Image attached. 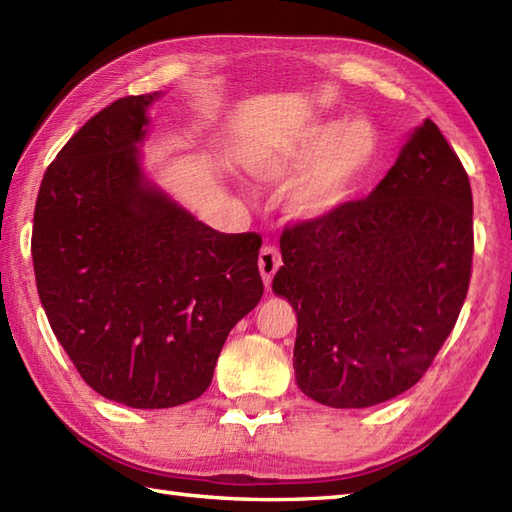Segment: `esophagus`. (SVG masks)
Returning a JSON list of instances; mask_svg holds the SVG:
<instances>
[{
  "label": "esophagus",
  "instance_id": "obj_1",
  "mask_svg": "<svg viewBox=\"0 0 512 512\" xmlns=\"http://www.w3.org/2000/svg\"><path fill=\"white\" fill-rule=\"evenodd\" d=\"M259 272H261V279H264L266 288H270V281L272 277H275V272L279 270L281 266V255H279V248L272 246V244H266L264 248L259 251Z\"/></svg>",
  "mask_w": 512,
  "mask_h": 512
}]
</instances>
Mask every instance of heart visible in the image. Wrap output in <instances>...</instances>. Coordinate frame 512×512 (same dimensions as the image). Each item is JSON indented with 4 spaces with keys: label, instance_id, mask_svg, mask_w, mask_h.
Masks as SVG:
<instances>
[{
    "label": "heart",
    "instance_id": "1",
    "mask_svg": "<svg viewBox=\"0 0 512 512\" xmlns=\"http://www.w3.org/2000/svg\"><path fill=\"white\" fill-rule=\"evenodd\" d=\"M379 154V135L371 122H316L301 130L288 146L261 154L253 170L270 183L294 185L288 209L294 218L316 220L336 211L351 198L373 170Z\"/></svg>",
    "mask_w": 512,
    "mask_h": 512
}]
</instances>
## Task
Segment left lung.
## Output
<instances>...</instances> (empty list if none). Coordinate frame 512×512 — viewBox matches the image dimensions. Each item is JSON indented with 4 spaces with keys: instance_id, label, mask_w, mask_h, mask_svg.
I'll return each mask as SVG.
<instances>
[{
    "instance_id": "8db88e82",
    "label": "left lung",
    "mask_w": 512,
    "mask_h": 512,
    "mask_svg": "<svg viewBox=\"0 0 512 512\" xmlns=\"http://www.w3.org/2000/svg\"><path fill=\"white\" fill-rule=\"evenodd\" d=\"M272 290L296 312L294 373L307 397L368 408L432 366L467 299L469 176L425 120L371 194L288 224Z\"/></svg>"
}]
</instances>
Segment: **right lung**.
Masks as SVG:
<instances>
[{"mask_svg": "<svg viewBox=\"0 0 512 512\" xmlns=\"http://www.w3.org/2000/svg\"><path fill=\"white\" fill-rule=\"evenodd\" d=\"M159 93L104 106L45 170L32 261L43 310L98 395L157 410L198 399L259 303L257 233H220L146 183L137 144Z\"/></svg>", "mask_w": 512, "mask_h": 512, "instance_id": "1", "label": "right lung"}]
</instances>
